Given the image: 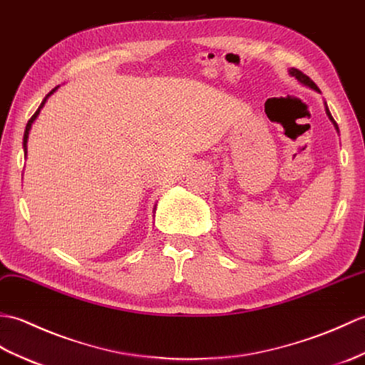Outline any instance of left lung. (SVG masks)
Masks as SVG:
<instances>
[{"label":"left lung","instance_id":"1","mask_svg":"<svg viewBox=\"0 0 365 365\" xmlns=\"http://www.w3.org/2000/svg\"><path fill=\"white\" fill-rule=\"evenodd\" d=\"M290 75H292V76H295L298 81H299V83H303L304 86H309L311 88H314V91H317V92H320L319 91V87H317V84H315L314 83V81L309 78V76H306L304 75V73L303 71H299V70H297V68H292V70H290ZM327 112H328V115H329V118L331 120H333V123L336 125V121H334V118L333 117H331V114H329V110H328V108H327ZM336 129H339L337 128V125H336Z\"/></svg>","mask_w":365,"mask_h":365}]
</instances>
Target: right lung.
Masks as SVG:
<instances>
[{"mask_svg":"<svg viewBox=\"0 0 365 365\" xmlns=\"http://www.w3.org/2000/svg\"><path fill=\"white\" fill-rule=\"evenodd\" d=\"M59 87V86H58ZM58 87H54L53 88V91L50 92V93H48L46 96H45V98H43V101H42V104H40V106H38V109L36 110V114L34 115H32L29 120H28V125H26V129H24V135H23V148H24V153H26V143H28V135H29V129H31V125L32 123H34V120L37 118V115H38V112H40V109H42L43 108V104L46 103V100H48V96H50L54 91H56V88H58Z\"/></svg>","mask_w":365,"mask_h":365,"instance_id":"add662e5","label":"right lung"}]
</instances>
